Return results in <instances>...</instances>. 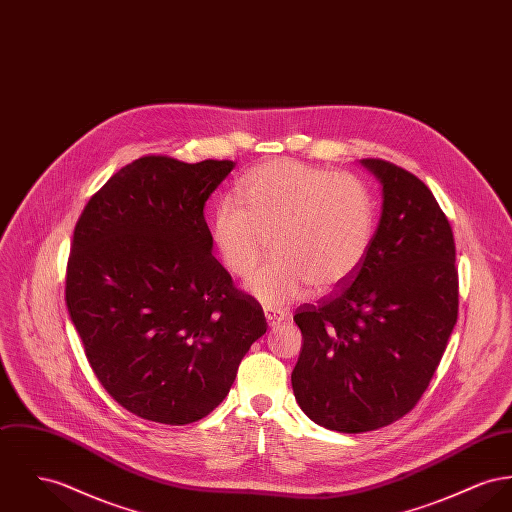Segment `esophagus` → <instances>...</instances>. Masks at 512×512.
Instances as JSON below:
<instances>
[{
    "label": "esophagus",
    "mask_w": 512,
    "mask_h": 512,
    "mask_svg": "<svg viewBox=\"0 0 512 512\" xmlns=\"http://www.w3.org/2000/svg\"><path fill=\"white\" fill-rule=\"evenodd\" d=\"M264 316H266L268 326H272V328H275L277 324H281V322L285 320V314L279 312V310H273V308H266V310H264Z\"/></svg>",
    "instance_id": "1"
}]
</instances>
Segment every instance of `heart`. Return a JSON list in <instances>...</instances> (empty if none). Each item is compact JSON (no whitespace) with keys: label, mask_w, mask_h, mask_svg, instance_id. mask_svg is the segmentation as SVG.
<instances>
[{"label":"heart","mask_w":512,"mask_h":512,"mask_svg":"<svg viewBox=\"0 0 512 512\" xmlns=\"http://www.w3.org/2000/svg\"><path fill=\"white\" fill-rule=\"evenodd\" d=\"M244 205L225 198L213 213V244L225 270L268 307L297 301L310 289L328 295L347 283L367 258L375 233V205L353 176L293 159H273L239 182Z\"/></svg>","instance_id":"1"}]
</instances>
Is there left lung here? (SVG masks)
Returning <instances> with one entry per match:
<instances>
[{"label":"left lung","mask_w":512,"mask_h":512,"mask_svg":"<svg viewBox=\"0 0 512 512\" xmlns=\"http://www.w3.org/2000/svg\"><path fill=\"white\" fill-rule=\"evenodd\" d=\"M382 184L365 262L338 291L301 305L295 398L332 431L367 433L404 417L435 375L458 318L456 246L431 190L411 172L363 159Z\"/></svg>","instance_id":"left-lung-1"}]
</instances>
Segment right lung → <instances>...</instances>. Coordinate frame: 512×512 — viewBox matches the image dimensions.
Segmentation results:
<instances>
[{
    "label": "right lung",
    "instance_id": "right-lung-1",
    "mask_svg": "<svg viewBox=\"0 0 512 512\" xmlns=\"http://www.w3.org/2000/svg\"><path fill=\"white\" fill-rule=\"evenodd\" d=\"M235 161L145 155L85 205L66 303L104 390L141 419L186 425L229 394L266 334L260 303L213 258L204 205Z\"/></svg>",
    "mask_w": 512,
    "mask_h": 512
}]
</instances>
